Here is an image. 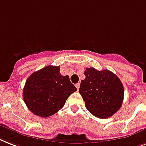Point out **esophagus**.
<instances>
[{
    "instance_id": "obj_1",
    "label": "esophagus",
    "mask_w": 146,
    "mask_h": 146,
    "mask_svg": "<svg viewBox=\"0 0 146 146\" xmlns=\"http://www.w3.org/2000/svg\"><path fill=\"white\" fill-rule=\"evenodd\" d=\"M79 86H80V84L79 83H77V84H76V88L78 90L79 89Z\"/></svg>"
}]
</instances>
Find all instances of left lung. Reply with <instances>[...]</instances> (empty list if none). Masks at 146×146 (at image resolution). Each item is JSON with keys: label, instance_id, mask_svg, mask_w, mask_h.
Here are the masks:
<instances>
[{"label": "left lung", "instance_id": "1", "mask_svg": "<svg viewBox=\"0 0 146 146\" xmlns=\"http://www.w3.org/2000/svg\"><path fill=\"white\" fill-rule=\"evenodd\" d=\"M85 79L79 88L85 107L93 115L107 118L115 113L122 105L124 87L118 77L108 70H98L86 68Z\"/></svg>", "mask_w": 146, "mask_h": 146}]
</instances>
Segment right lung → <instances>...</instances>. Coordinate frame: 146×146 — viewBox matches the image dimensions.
Wrapping results in <instances>:
<instances>
[{"instance_id":"1","label":"right lung","mask_w":146,"mask_h":146,"mask_svg":"<svg viewBox=\"0 0 146 146\" xmlns=\"http://www.w3.org/2000/svg\"><path fill=\"white\" fill-rule=\"evenodd\" d=\"M76 91L69 76L60 73L59 66H47L26 80L23 99L34 115L46 118L62 109L67 98Z\"/></svg>"}]
</instances>
